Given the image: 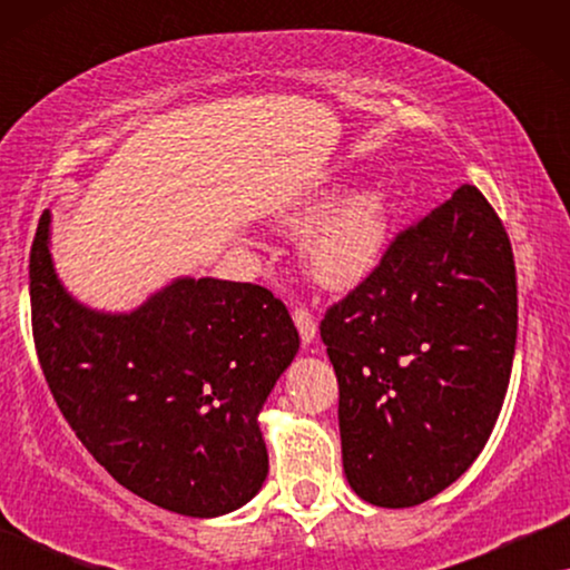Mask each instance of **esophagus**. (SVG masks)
Returning <instances> with one entry per match:
<instances>
[{
  "label": "esophagus",
  "instance_id": "1",
  "mask_svg": "<svg viewBox=\"0 0 570 570\" xmlns=\"http://www.w3.org/2000/svg\"><path fill=\"white\" fill-rule=\"evenodd\" d=\"M293 322H295V326H298L303 345H311V342L316 340V330H318L314 314H311L308 308H295L293 311Z\"/></svg>",
  "mask_w": 570,
  "mask_h": 570
}]
</instances>
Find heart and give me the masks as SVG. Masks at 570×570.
Listing matches in <instances>:
<instances>
[{"label": "heart", "instance_id": "b5f03b06", "mask_svg": "<svg viewBox=\"0 0 570 570\" xmlns=\"http://www.w3.org/2000/svg\"><path fill=\"white\" fill-rule=\"evenodd\" d=\"M285 225L303 230L301 256L314 283L347 291L371 277L384 259L392 238V199L384 186L365 184L330 205L322 197L295 209Z\"/></svg>", "mask_w": 570, "mask_h": 570}]
</instances>
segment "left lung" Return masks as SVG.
<instances>
[{
  "mask_svg": "<svg viewBox=\"0 0 570 570\" xmlns=\"http://www.w3.org/2000/svg\"><path fill=\"white\" fill-rule=\"evenodd\" d=\"M322 340L340 384L342 466L363 501L410 509L480 456L517 347V269L488 199L464 184L386 248Z\"/></svg>",
  "mask_w": 570,
  "mask_h": 570,
  "instance_id": "8db88e82",
  "label": "left lung"
}]
</instances>
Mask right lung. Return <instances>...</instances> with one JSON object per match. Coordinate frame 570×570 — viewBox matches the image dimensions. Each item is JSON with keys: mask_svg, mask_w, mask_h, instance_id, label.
<instances>
[{"mask_svg": "<svg viewBox=\"0 0 570 570\" xmlns=\"http://www.w3.org/2000/svg\"><path fill=\"white\" fill-rule=\"evenodd\" d=\"M30 311L61 415L119 485L194 519L259 493L269 472L259 412L301 347L267 287L176 277L131 311L90 308L53 267L46 209Z\"/></svg>", "mask_w": 570, "mask_h": 570, "instance_id": "add662e5", "label": "right lung"}]
</instances>
